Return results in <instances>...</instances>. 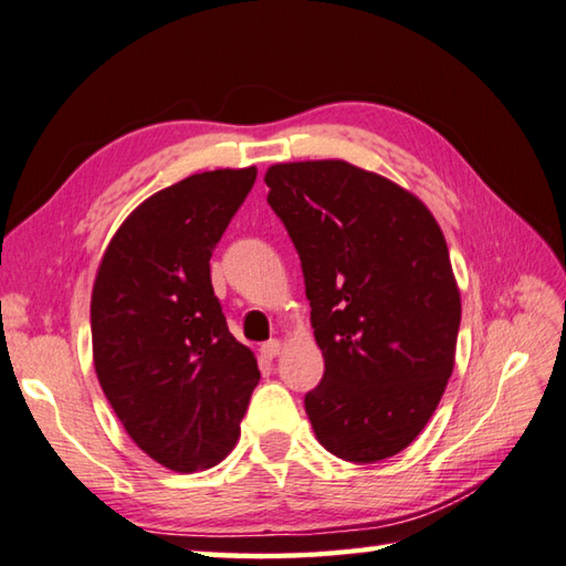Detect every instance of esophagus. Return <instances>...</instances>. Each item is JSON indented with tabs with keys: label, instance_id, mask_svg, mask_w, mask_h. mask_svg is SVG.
Listing matches in <instances>:
<instances>
[{
	"label": "esophagus",
	"instance_id": "1",
	"mask_svg": "<svg viewBox=\"0 0 566 566\" xmlns=\"http://www.w3.org/2000/svg\"><path fill=\"white\" fill-rule=\"evenodd\" d=\"M280 352H282V344L276 342V338H272V342L262 344V348H260V354H262L264 358H270V361H272V358H276V354H280Z\"/></svg>",
	"mask_w": 566,
	"mask_h": 566
}]
</instances>
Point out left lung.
Returning a JSON list of instances; mask_svg holds the SVG:
<instances>
[{
  "label": "left lung",
  "instance_id": "left-lung-1",
  "mask_svg": "<svg viewBox=\"0 0 566 566\" xmlns=\"http://www.w3.org/2000/svg\"><path fill=\"white\" fill-rule=\"evenodd\" d=\"M266 202L302 260L324 378L304 396L328 453L376 462L433 416L455 366L460 292L413 192L346 160L276 163Z\"/></svg>",
  "mask_w": 566,
  "mask_h": 566
}]
</instances>
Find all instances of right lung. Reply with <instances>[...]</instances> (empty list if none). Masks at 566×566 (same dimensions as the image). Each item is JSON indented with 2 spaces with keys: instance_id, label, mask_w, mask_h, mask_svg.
I'll return each instance as SVG.
<instances>
[{
  "instance_id": "right-lung-1",
  "label": "right lung",
  "mask_w": 566,
  "mask_h": 566,
  "mask_svg": "<svg viewBox=\"0 0 566 566\" xmlns=\"http://www.w3.org/2000/svg\"><path fill=\"white\" fill-rule=\"evenodd\" d=\"M256 168L208 170L150 195L113 234L91 294L94 366L143 453L176 472L230 453L260 368L230 334L210 256Z\"/></svg>"
}]
</instances>
